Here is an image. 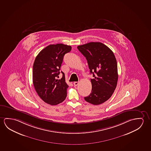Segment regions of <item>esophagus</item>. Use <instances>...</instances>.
Returning <instances> with one entry per match:
<instances>
[{"label": "esophagus", "instance_id": "obj_1", "mask_svg": "<svg viewBox=\"0 0 151 151\" xmlns=\"http://www.w3.org/2000/svg\"><path fill=\"white\" fill-rule=\"evenodd\" d=\"M73 84H74V86H77L79 84V82H74Z\"/></svg>", "mask_w": 151, "mask_h": 151}]
</instances>
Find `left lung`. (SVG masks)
I'll use <instances>...</instances> for the list:
<instances>
[{
  "mask_svg": "<svg viewBox=\"0 0 151 151\" xmlns=\"http://www.w3.org/2000/svg\"><path fill=\"white\" fill-rule=\"evenodd\" d=\"M86 57L90 73L92 91L84 100L93 105L104 103L110 98L117 85V62L110 48L99 42H91L78 46Z\"/></svg>",
  "mask_w": 151,
  "mask_h": 151,
  "instance_id": "1",
  "label": "left lung"
}]
</instances>
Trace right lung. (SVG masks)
Here are the masks:
<instances>
[{
    "mask_svg": "<svg viewBox=\"0 0 151 151\" xmlns=\"http://www.w3.org/2000/svg\"><path fill=\"white\" fill-rule=\"evenodd\" d=\"M71 50V47L58 43L50 45L44 48L35 60L32 80L35 89L42 100L51 105H57L67 97L69 87L65 81V73L57 79L60 74L63 57Z\"/></svg>",
    "mask_w": 151,
    "mask_h": 151,
    "instance_id": "add662e5",
    "label": "right lung"
}]
</instances>
